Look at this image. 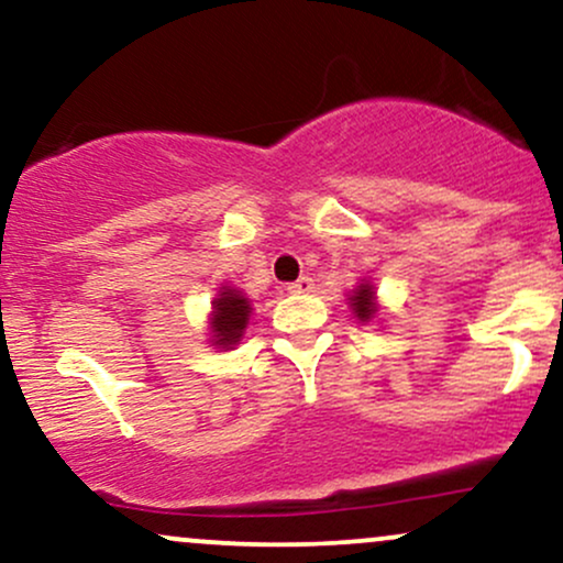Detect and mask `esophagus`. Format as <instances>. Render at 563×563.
I'll use <instances>...</instances> for the list:
<instances>
[{"label":"esophagus","mask_w":563,"mask_h":563,"mask_svg":"<svg viewBox=\"0 0 563 563\" xmlns=\"http://www.w3.org/2000/svg\"><path fill=\"white\" fill-rule=\"evenodd\" d=\"M312 288H314V280L309 275H303L296 283H290L288 294H309V290H312Z\"/></svg>","instance_id":"obj_1"}]
</instances>
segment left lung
Here are the masks:
<instances>
[{
	"label": "left lung",
	"instance_id": "obj_1",
	"mask_svg": "<svg viewBox=\"0 0 563 563\" xmlns=\"http://www.w3.org/2000/svg\"><path fill=\"white\" fill-rule=\"evenodd\" d=\"M349 309H352V314L363 322V325L378 318L380 312L378 296H376V286H373L371 280H360L357 286L352 288V294H349Z\"/></svg>",
	"mask_w": 563,
	"mask_h": 563
}]
</instances>
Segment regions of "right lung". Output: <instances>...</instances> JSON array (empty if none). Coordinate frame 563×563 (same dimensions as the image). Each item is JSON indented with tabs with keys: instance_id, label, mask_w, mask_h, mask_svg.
Returning a JSON list of instances; mask_svg holds the SVG:
<instances>
[{
	"instance_id": "1",
	"label": "right lung",
	"mask_w": 563,
	"mask_h": 563,
	"mask_svg": "<svg viewBox=\"0 0 563 563\" xmlns=\"http://www.w3.org/2000/svg\"><path fill=\"white\" fill-rule=\"evenodd\" d=\"M251 318V299L243 290L222 286L217 290L214 301H211L209 312V344L228 352L241 344L245 328H249Z\"/></svg>"
}]
</instances>
